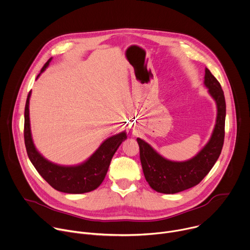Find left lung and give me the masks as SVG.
Masks as SVG:
<instances>
[{"label": "left lung", "mask_w": 250, "mask_h": 250, "mask_svg": "<svg viewBox=\"0 0 250 250\" xmlns=\"http://www.w3.org/2000/svg\"><path fill=\"white\" fill-rule=\"evenodd\" d=\"M204 83L217 103V123L211 139L194 158L186 162L166 160L148 143L137 138L144 177L158 192L173 194L198 185L211 171L221 154L225 139V95L220 82L208 68L205 69Z\"/></svg>", "instance_id": "obj_1"}]
</instances>
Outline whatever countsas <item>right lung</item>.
Segmentation results:
<instances>
[{
    "mask_svg": "<svg viewBox=\"0 0 250 250\" xmlns=\"http://www.w3.org/2000/svg\"><path fill=\"white\" fill-rule=\"evenodd\" d=\"M50 61L51 59L44 64L41 72L45 70ZM30 93H28L25 103L23 133L27 155L37 172L53 188L62 192L76 194L96 189L104 181L112 158L121 143L126 138V134L122 132L108 138L85 163L79 166L62 167L55 165L44 159L34 147L29 123Z\"/></svg>",
    "mask_w": 250,
    "mask_h": 250,
    "instance_id": "1",
    "label": "right lung"
}]
</instances>
